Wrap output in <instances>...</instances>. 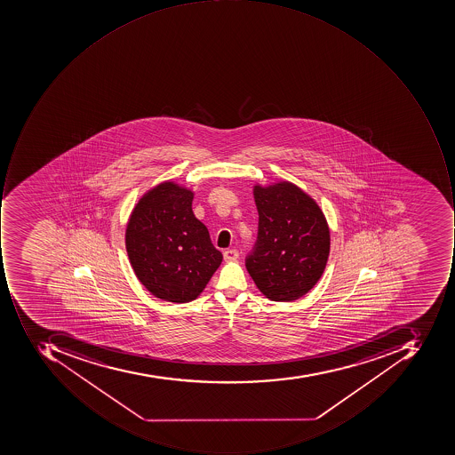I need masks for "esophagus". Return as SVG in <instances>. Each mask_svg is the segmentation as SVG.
Masks as SVG:
<instances>
[{"mask_svg":"<svg viewBox=\"0 0 455 455\" xmlns=\"http://www.w3.org/2000/svg\"><path fill=\"white\" fill-rule=\"evenodd\" d=\"M223 257L227 262L235 261V259H238L239 257L238 250L227 249L226 251L223 252Z\"/></svg>","mask_w":455,"mask_h":455,"instance_id":"esophagus-1","label":"esophagus"}]
</instances>
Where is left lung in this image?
<instances>
[{"mask_svg": "<svg viewBox=\"0 0 455 455\" xmlns=\"http://www.w3.org/2000/svg\"><path fill=\"white\" fill-rule=\"evenodd\" d=\"M259 234L246 267L259 291L276 302L315 287L327 265L330 229L317 204L288 181L254 188Z\"/></svg>", "mask_w": 455, "mask_h": 455, "instance_id": "obj_1", "label": "left lung"}]
</instances>
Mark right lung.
<instances>
[{
    "instance_id": "1",
    "label": "right lung",
    "mask_w": 455,
    "mask_h": 455,
    "mask_svg": "<svg viewBox=\"0 0 455 455\" xmlns=\"http://www.w3.org/2000/svg\"><path fill=\"white\" fill-rule=\"evenodd\" d=\"M188 188L165 181L140 198L125 231L140 282L160 299H196L223 261L208 228L194 216Z\"/></svg>"
}]
</instances>
